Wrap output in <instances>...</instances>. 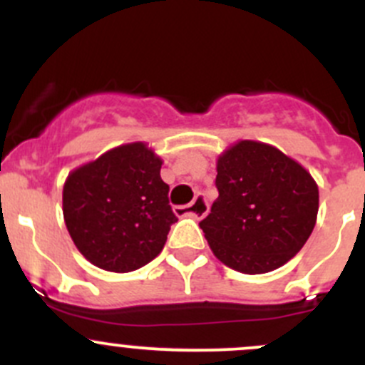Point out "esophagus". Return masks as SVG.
Listing matches in <instances>:
<instances>
[{"label": "esophagus", "instance_id": "obj_1", "mask_svg": "<svg viewBox=\"0 0 365 365\" xmlns=\"http://www.w3.org/2000/svg\"><path fill=\"white\" fill-rule=\"evenodd\" d=\"M175 213L180 217H194V219H203L208 213V203H206L205 196H196V200L190 205L185 206H175Z\"/></svg>", "mask_w": 365, "mask_h": 365}]
</instances>
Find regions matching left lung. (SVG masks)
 <instances>
[{
    "label": "left lung",
    "instance_id": "8db88e82",
    "mask_svg": "<svg viewBox=\"0 0 365 365\" xmlns=\"http://www.w3.org/2000/svg\"><path fill=\"white\" fill-rule=\"evenodd\" d=\"M219 197L200 222L217 259L242 274L288 263L314 230L319 192L311 173L267 143H235L217 159Z\"/></svg>",
    "mask_w": 365,
    "mask_h": 365
}]
</instances>
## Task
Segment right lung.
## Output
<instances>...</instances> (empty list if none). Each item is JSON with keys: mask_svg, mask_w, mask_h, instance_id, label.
I'll list each match as a JSON object with an SVG mask.
<instances>
[{"mask_svg": "<svg viewBox=\"0 0 365 365\" xmlns=\"http://www.w3.org/2000/svg\"><path fill=\"white\" fill-rule=\"evenodd\" d=\"M162 159L146 143H128L79 165L63 185V219L73 244L95 267L132 272L164 249L176 215Z\"/></svg>", "mask_w": 365, "mask_h": 365, "instance_id": "right-lung-1", "label": "right lung"}]
</instances>
